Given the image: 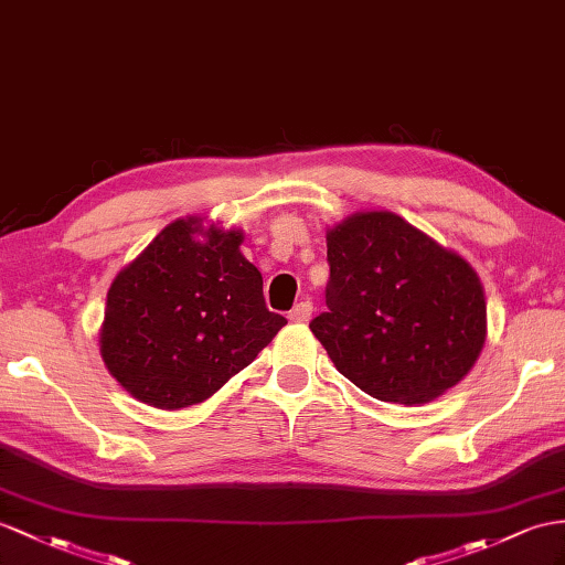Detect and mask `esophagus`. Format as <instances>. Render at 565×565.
Wrapping results in <instances>:
<instances>
[{
  "label": "esophagus",
  "mask_w": 565,
  "mask_h": 565,
  "mask_svg": "<svg viewBox=\"0 0 565 565\" xmlns=\"http://www.w3.org/2000/svg\"><path fill=\"white\" fill-rule=\"evenodd\" d=\"M312 317V302L310 300H300L298 306L288 312V320L291 322H308Z\"/></svg>",
  "instance_id": "esophagus-1"
}]
</instances>
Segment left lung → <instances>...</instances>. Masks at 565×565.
Wrapping results in <instances>:
<instances>
[{
    "mask_svg": "<svg viewBox=\"0 0 565 565\" xmlns=\"http://www.w3.org/2000/svg\"><path fill=\"white\" fill-rule=\"evenodd\" d=\"M327 312L310 329L345 380L413 406L472 370L487 302L460 255L394 212H358L327 231Z\"/></svg>",
    "mask_w": 565,
    "mask_h": 565,
    "instance_id": "8db88e82",
    "label": "left lung"
}]
</instances>
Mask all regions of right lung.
Returning <instances> with one entry per match:
<instances>
[{"label": "right lung", "instance_id": "1", "mask_svg": "<svg viewBox=\"0 0 565 565\" xmlns=\"http://www.w3.org/2000/svg\"><path fill=\"white\" fill-rule=\"evenodd\" d=\"M236 228L171 222L111 281L99 353L111 377L148 406L179 411L222 388L277 337L263 274Z\"/></svg>", "mask_w": 565, "mask_h": 565}]
</instances>
